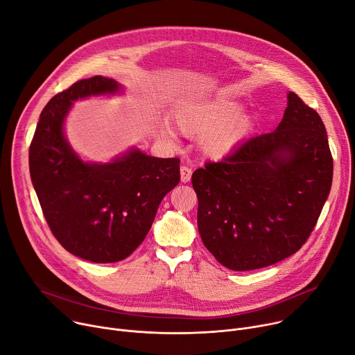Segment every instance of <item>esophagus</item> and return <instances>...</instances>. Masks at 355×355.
I'll list each match as a JSON object with an SVG mask.
<instances>
[{"label": "esophagus", "mask_w": 355, "mask_h": 355, "mask_svg": "<svg viewBox=\"0 0 355 355\" xmlns=\"http://www.w3.org/2000/svg\"><path fill=\"white\" fill-rule=\"evenodd\" d=\"M190 178H192V169H190L189 166H184V165L180 166V180L183 183H186L190 180Z\"/></svg>", "instance_id": "obj_1"}]
</instances>
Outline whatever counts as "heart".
Wrapping results in <instances>:
<instances>
[{"mask_svg": "<svg viewBox=\"0 0 355 355\" xmlns=\"http://www.w3.org/2000/svg\"><path fill=\"white\" fill-rule=\"evenodd\" d=\"M241 103L229 98L193 99L180 103L175 111L178 129L189 138H200L199 146L205 156L222 159L236 149L252 132L254 122L241 111ZM163 136L176 141L172 129H163Z\"/></svg>", "mask_w": 355, "mask_h": 355, "instance_id": "heart-1", "label": "heart"}]
</instances>
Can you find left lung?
Masks as SVG:
<instances>
[{"label":"left lung","mask_w":355,"mask_h":355,"mask_svg":"<svg viewBox=\"0 0 355 355\" xmlns=\"http://www.w3.org/2000/svg\"><path fill=\"white\" fill-rule=\"evenodd\" d=\"M331 182L325 126L313 107L288 92L276 130L193 172L202 241L234 271L282 261L307 241Z\"/></svg>","instance_id":"obj_1"}]
</instances>
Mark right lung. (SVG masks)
Masks as SVG:
<instances>
[{"instance_id": "right-lung-1", "label": "right lung", "mask_w": 355, "mask_h": 355, "mask_svg": "<svg viewBox=\"0 0 355 355\" xmlns=\"http://www.w3.org/2000/svg\"><path fill=\"white\" fill-rule=\"evenodd\" d=\"M121 91L115 79L101 75L78 80L46 103L30 146L31 180L52 234L65 250L94 263L130 256L180 180L178 157L133 148L109 163H92L73 152L64 133L72 103Z\"/></svg>"}]
</instances>
